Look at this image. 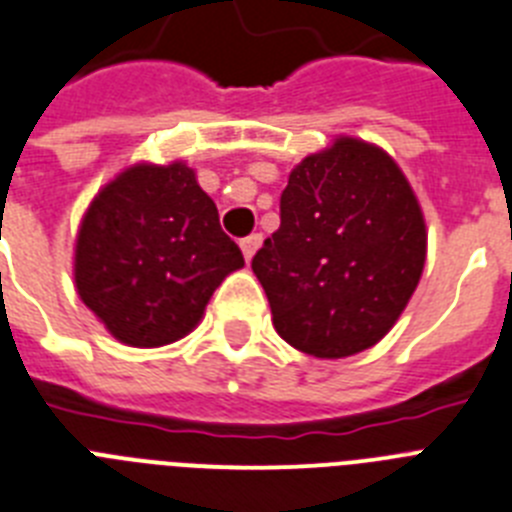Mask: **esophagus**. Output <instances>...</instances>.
Masks as SVG:
<instances>
[{
	"instance_id": "esophagus-1",
	"label": "esophagus",
	"mask_w": 512,
	"mask_h": 512,
	"mask_svg": "<svg viewBox=\"0 0 512 512\" xmlns=\"http://www.w3.org/2000/svg\"><path fill=\"white\" fill-rule=\"evenodd\" d=\"M259 246H261V235L259 233H253V235H248V238L240 240V251H243L246 261L253 259V253L259 251Z\"/></svg>"
}]
</instances>
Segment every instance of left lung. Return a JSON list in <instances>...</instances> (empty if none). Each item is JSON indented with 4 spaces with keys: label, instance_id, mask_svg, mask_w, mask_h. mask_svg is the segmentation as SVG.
I'll list each match as a JSON object with an SVG mask.
<instances>
[{
    "label": "left lung",
    "instance_id": "obj_1",
    "mask_svg": "<svg viewBox=\"0 0 512 512\" xmlns=\"http://www.w3.org/2000/svg\"><path fill=\"white\" fill-rule=\"evenodd\" d=\"M427 233L412 186L383 150L336 139L305 157L279 199V230L251 261L277 334L336 360L391 331L422 277Z\"/></svg>",
    "mask_w": 512,
    "mask_h": 512
}]
</instances>
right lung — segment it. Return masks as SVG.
I'll list each match as a JSON object with an SVG mask.
<instances>
[{
	"mask_svg": "<svg viewBox=\"0 0 512 512\" xmlns=\"http://www.w3.org/2000/svg\"><path fill=\"white\" fill-rule=\"evenodd\" d=\"M243 253L183 163L134 165L95 196L77 235L82 303L119 342L163 347L194 329Z\"/></svg>",
	"mask_w": 512,
	"mask_h": 512,
	"instance_id": "add662e5",
	"label": "right lung"
}]
</instances>
